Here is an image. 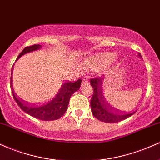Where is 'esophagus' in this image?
<instances>
[{
  "label": "esophagus",
  "mask_w": 160,
  "mask_h": 160,
  "mask_svg": "<svg viewBox=\"0 0 160 160\" xmlns=\"http://www.w3.org/2000/svg\"><path fill=\"white\" fill-rule=\"evenodd\" d=\"M87 84H89V80H87V79L83 78V80H82V86L87 85Z\"/></svg>",
  "instance_id": "esophagus-1"
}]
</instances>
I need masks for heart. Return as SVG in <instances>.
Listing matches in <instances>:
<instances>
[{"label": "heart", "mask_w": 160, "mask_h": 160, "mask_svg": "<svg viewBox=\"0 0 160 160\" xmlns=\"http://www.w3.org/2000/svg\"><path fill=\"white\" fill-rule=\"evenodd\" d=\"M111 58H112V54H102V55L100 56L99 58H98L97 62H102V61H108V59H110Z\"/></svg>", "instance_id": "obj_1"}]
</instances>
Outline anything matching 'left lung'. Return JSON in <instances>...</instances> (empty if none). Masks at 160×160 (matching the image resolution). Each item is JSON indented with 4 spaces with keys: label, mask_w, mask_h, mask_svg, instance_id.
<instances>
[{
    "label": "left lung",
    "mask_w": 160,
    "mask_h": 160,
    "mask_svg": "<svg viewBox=\"0 0 160 160\" xmlns=\"http://www.w3.org/2000/svg\"><path fill=\"white\" fill-rule=\"evenodd\" d=\"M138 55L139 57L142 58L140 53L138 54ZM90 84L93 88V94L90 100L91 111L93 114L94 117L96 118L98 120L106 123H116L122 122L134 115L135 112H130V113L129 112L123 113V112H117L112 109L108 103L105 101L104 97L100 91L101 78L94 77L91 79Z\"/></svg>",
    "instance_id": "1"
}]
</instances>
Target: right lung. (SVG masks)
Returning a JSON list of instances; mask_svg holds the SVG:
<instances>
[{
  "label": "right lung",
  "mask_w": 160,
  "mask_h": 160,
  "mask_svg": "<svg viewBox=\"0 0 160 160\" xmlns=\"http://www.w3.org/2000/svg\"><path fill=\"white\" fill-rule=\"evenodd\" d=\"M42 47V46L41 45H34L32 46L26 47L19 54L16 61L24 54L34 52V51H37ZM81 81L82 80L79 79L75 83H71V82L64 83L61 86L53 99L46 104L40 106H31V105L27 104L18 99V97L13 92V89H12V92H13V96L16 102L18 104L21 109L25 112L26 113L29 114L31 116L39 119V120L53 121L60 118L65 113L68 109L70 99H71L72 95L80 89Z\"/></svg>",
  "instance_id": "add662e5"
}]
</instances>
